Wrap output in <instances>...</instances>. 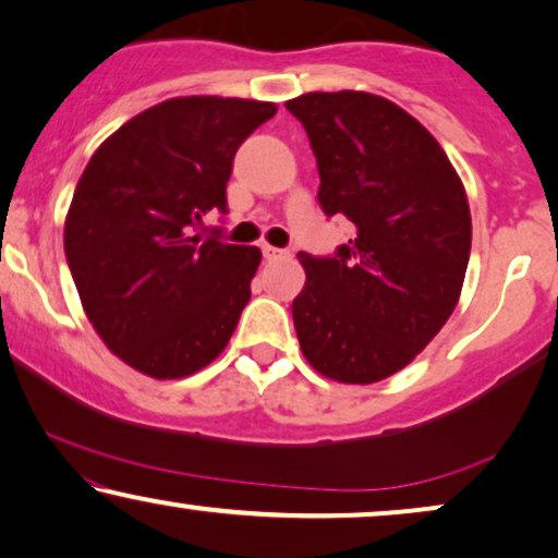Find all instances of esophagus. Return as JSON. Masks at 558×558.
<instances>
[{
	"mask_svg": "<svg viewBox=\"0 0 558 558\" xmlns=\"http://www.w3.org/2000/svg\"><path fill=\"white\" fill-rule=\"evenodd\" d=\"M263 255L265 259H280V257H288V252L272 247V244H263Z\"/></svg>",
	"mask_w": 558,
	"mask_h": 558,
	"instance_id": "34e87169",
	"label": "esophagus"
}]
</instances>
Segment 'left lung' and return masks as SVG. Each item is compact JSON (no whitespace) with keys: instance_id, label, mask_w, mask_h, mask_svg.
Listing matches in <instances>:
<instances>
[{"instance_id":"left-lung-1","label":"left lung","mask_w":558,"mask_h":558,"mask_svg":"<svg viewBox=\"0 0 558 558\" xmlns=\"http://www.w3.org/2000/svg\"><path fill=\"white\" fill-rule=\"evenodd\" d=\"M316 155L318 204L354 240L333 257L299 252L301 352L324 377L380 383L411 365L457 308L472 250L462 178L418 119L367 92L286 101Z\"/></svg>"}]
</instances>
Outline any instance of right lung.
I'll use <instances>...</instances> for the list:
<instances>
[{
  "label": "right lung",
  "mask_w": 558,
  "mask_h": 558,
  "mask_svg": "<svg viewBox=\"0 0 558 558\" xmlns=\"http://www.w3.org/2000/svg\"><path fill=\"white\" fill-rule=\"evenodd\" d=\"M272 101L175 96L96 147L65 217L63 247L88 322L109 352L155 380L225 352L263 252L204 236L227 211L236 147Z\"/></svg>",
  "instance_id": "right-lung-1"
}]
</instances>
